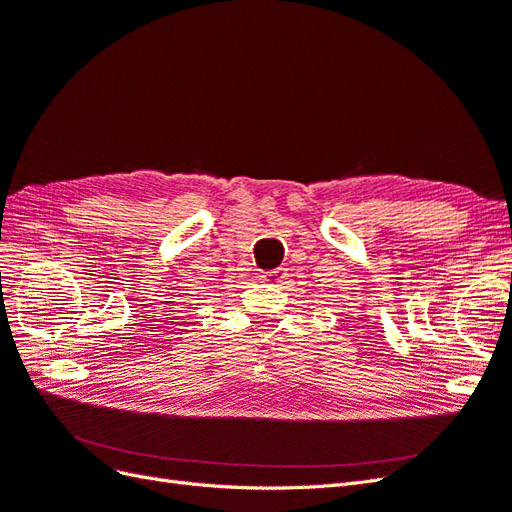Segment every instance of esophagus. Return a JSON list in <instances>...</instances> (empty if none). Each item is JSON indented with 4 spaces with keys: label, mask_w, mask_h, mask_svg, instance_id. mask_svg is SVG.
<instances>
[{
    "label": "esophagus",
    "mask_w": 512,
    "mask_h": 512,
    "mask_svg": "<svg viewBox=\"0 0 512 512\" xmlns=\"http://www.w3.org/2000/svg\"><path fill=\"white\" fill-rule=\"evenodd\" d=\"M286 275V271L284 269H273V271H267L265 275V282H271V284H277V282H282V277Z\"/></svg>",
    "instance_id": "obj_1"
}]
</instances>
